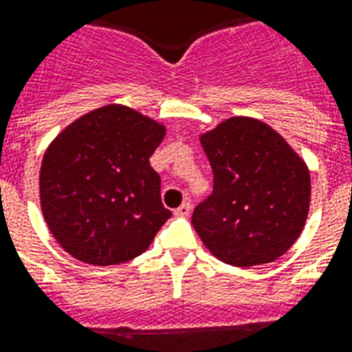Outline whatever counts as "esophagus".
Returning <instances> with one entry per match:
<instances>
[{"label": "esophagus", "instance_id": "obj_1", "mask_svg": "<svg viewBox=\"0 0 352 352\" xmlns=\"http://www.w3.org/2000/svg\"><path fill=\"white\" fill-rule=\"evenodd\" d=\"M190 212H192L190 203H182V205L175 210V216H179V218H188V216H190Z\"/></svg>", "mask_w": 352, "mask_h": 352}]
</instances>
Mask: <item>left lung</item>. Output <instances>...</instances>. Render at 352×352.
<instances>
[{
	"label": "left lung",
	"mask_w": 352,
	"mask_h": 352,
	"mask_svg": "<svg viewBox=\"0 0 352 352\" xmlns=\"http://www.w3.org/2000/svg\"><path fill=\"white\" fill-rule=\"evenodd\" d=\"M214 192L192 225L214 256L234 267L270 264L294 245L310 210V171L283 134L232 116L199 134Z\"/></svg>",
	"instance_id": "left-lung-1"
}]
</instances>
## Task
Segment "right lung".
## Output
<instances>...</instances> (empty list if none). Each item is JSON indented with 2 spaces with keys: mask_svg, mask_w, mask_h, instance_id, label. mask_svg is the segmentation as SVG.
Here are the masks:
<instances>
[{
  "mask_svg": "<svg viewBox=\"0 0 352 352\" xmlns=\"http://www.w3.org/2000/svg\"><path fill=\"white\" fill-rule=\"evenodd\" d=\"M166 125L125 104L82 114L40 166V208L58 245L92 265H118L149 245L171 212L149 164Z\"/></svg>",
  "mask_w": 352,
  "mask_h": 352,
  "instance_id": "obj_1",
  "label": "right lung"
}]
</instances>
